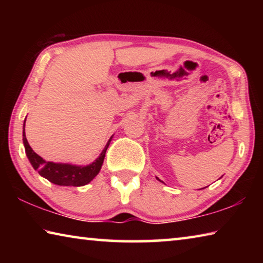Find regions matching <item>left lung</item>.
Masks as SVG:
<instances>
[{"label": "left lung", "mask_w": 263, "mask_h": 263, "mask_svg": "<svg viewBox=\"0 0 263 263\" xmlns=\"http://www.w3.org/2000/svg\"><path fill=\"white\" fill-rule=\"evenodd\" d=\"M157 179H158V177H157ZM158 180H159V179H158ZM159 181H160V180H159Z\"/></svg>", "instance_id": "1"}]
</instances>
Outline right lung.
Masks as SVG:
<instances>
[{"instance_id":"add662e5","label":"right lung","mask_w":263,"mask_h":263,"mask_svg":"<svg viewBox=\"0 0 263 263\" xmlns=\"http://www.w3.org/2000/svg\"><path fill=\"white\" fill-rule=\"evenodd\" d=\"M25 122L23 125V144L25 147V153L28 157L30 163L32 164L34 171L39 173V175L45 177L52 183L57 185H68V186H82L89 183L94 177L99 174L102 164L104 161L105 152L108 149L111 137L109 141L106 142L104 149L102 151L100 157L94 162L87 166H77V164L70 163H55L51 161H45L42 157L33 152L29 145L28 139L25 137Z\"/></svg>"}]
</instances>
